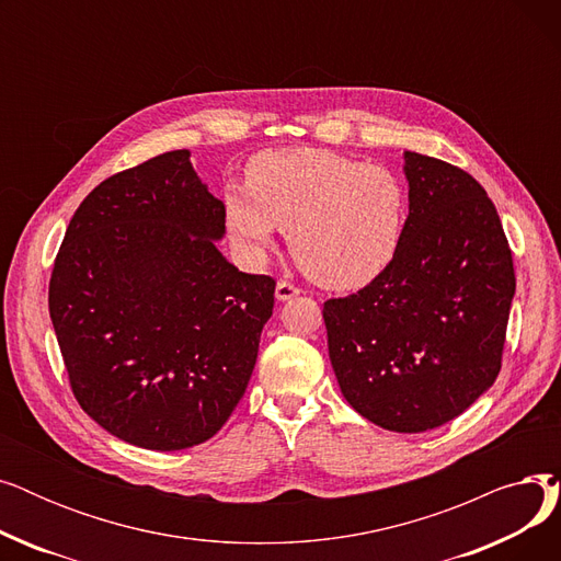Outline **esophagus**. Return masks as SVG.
Masks as SVG:
<instances>
[{
    "mask_svg": "<svg viewBox=\"0 0 561 561\" xmlns=\"http://www.w3.org/2000/svg\"><path fill=\"white\" fill-rule=\"evenodd\" d=\"M296 296H300V288L296 284H290L286 279H279L277 282V288H275V298L279 302H286V300H293Z\"/></svg>",
    "mask_w": 561,
    "mask_h": 561,
    "instance_id": "esophagus-1",
    "label": "esophagus"
}]
</instances>
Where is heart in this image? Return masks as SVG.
<instances>
[{
    "label": "heart",
    "instance_id": "1",
    "mask_svg": "<svg viewBox=\"0 0 561 561\" xmlns=\"http://www.w3.org/2000/svg\"><path fill=\"white\" fill-rule=\"evenodd\" d=\"M222 218L233 245L259 259L286 229L293 259L322 288L357 290L393 263L407 222L398 176L318 147L261 152L245 186L222 188Z\"/></svg>",
    "mask_w": 561,
    "mask_h": 561
}]
</instances>
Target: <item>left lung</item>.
Instances as JSON below:
<instances>
[{"label": "left lung", "mask_w": 561, "mask_h": 561, "mask_svg": "<svg viewBox=\"0 0 561 561\" xmlns=\"http://www.w3.org/2000/svg\"><path fill=\"white\" fill-rule=\"evenodd\" d=\"M409 216L375 282L328 300L343 398L370 423L416 434L473 404L500 373L516 290L507 236L486 191L457 165L404 152Z\"/></svg>", "instance_id": "obj_1"}]
</instances>
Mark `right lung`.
<instances>
[{
	"mask_svg": "<svg viewBox=\"0 0 561 561\" xmlns=\"http://www.w3.org/2000/svg\"><path fill=\"white\" fill-rule=\"evenodd\" d=\"M222 236L188 150L108 176L68 225L49 279L56 341L81 409L131 446L204 444L248 389L275 279L231 265Z\"/></svg>",
	"mask_w": 561,
	"mask_h": 561,
	"instance_id": "add662e5",
	"label": "right lung"
}]
</instances>
